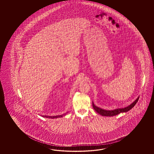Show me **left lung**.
Wrapping results in <instances>:
<instances>
[{
  "mask_svg": "<svg viewBox=\"0 0 154 154\" xmlns=\"http://www.w3.org/2000/svg\"><path fill=\"white\" fill-rule=\"evenodd\" d=\"M139 97H137V99H136V100H135V101L133 102L131 105L128 106L127 107H125V108H117L114 110H105L103 109H102L100 107H98L97 106H96L94 102H92V107L94 109H95V111L97 113H99L100 115H101L102 116H109V117H111V116H114L116 115H118L121 113L123 112H127L129 111V110H131V108L134 107L135 104L137 103V101L139 100Z\"/></svg>",
  "mask_w": 154,
  "mask_h": 154,
  "instance_id": "obj_1",
  "label": "left lung"
}]
</instances>
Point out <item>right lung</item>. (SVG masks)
Masks as SVG:
<instances>
[{
	"instance_id": "obj_1",
	"label": "right lung",
	"mask_w": 154,
	"mask_h": 154,
	"mask_svg": "<svg viewBox=\"0 0 154 154\" xmlns=\"http://www.w3.org/2000/svg\"><path fill=\"white\" fill-rule=\"evenodd\" d=\"M66 115V113H65ZM64 115H59V116H42L43 117H46V118H52V119H54V118H60L62 117Z\"/></svg>"
}]
</instances>
